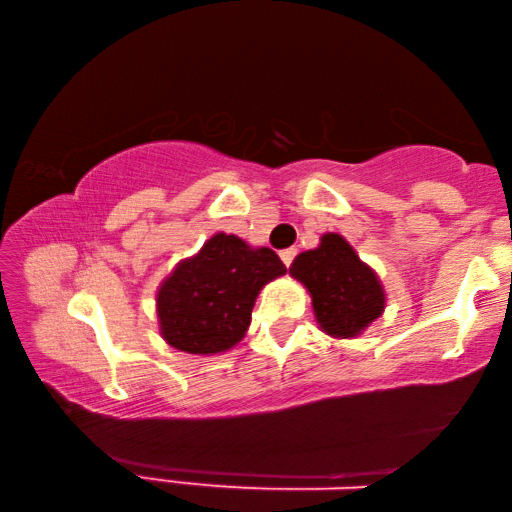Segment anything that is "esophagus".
<instances>
[{"label": "esophagus", "instance_id": "esophagus-1", "mask_svg": "<svg viewBox=\"0 0 512 512\" xmlns=\"http://www.w3.org/2000/svg\"><path fill=\"white\" fill-rule=\"evenodd\" d=\"M296 253L298 250L296 248H287V250H280V259L284 262V266H291V262H293V257H296Z\"/></svg>", "mask_w": 512, "mask_h": 512}]
</instances>
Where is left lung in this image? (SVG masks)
Instances as JSON below:
<instances>
[{"mask_svg": "<svg viewBox=\"0 0 512 512\" xmlns=\"http://www.w3.org/2000/svg\"><path fill=\"white\" fill-rule=\"evenodd\" d=\"M289 275L307 289L318 329L332 339H357L386 309L377 271L339 232H325L314 250L293 259Z\"/></svg>", "mask_w": 512, "mask_h": 512, "instance_id": "obj_1", "label": "left lung"}]
</instances>
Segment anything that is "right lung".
I'll return each instance as SVG.
<instances>
[{"instance_id": "right-lung-1", "label": "right lung", "mask_w": 512, "mask_h": 512, "mask_svg": "<svg viewBox=\"0 0 512 512\" xmlns=\"http://www.w3.org/2000/svg\"><path fill=\"white\" fill-rule=\"evenodd\" d=\"M284 273L287 266L271 248L216 232L160 282V336L171 348L201 357L232 350L248 332L259 291Z\"/></svg>"}]
</instances>
